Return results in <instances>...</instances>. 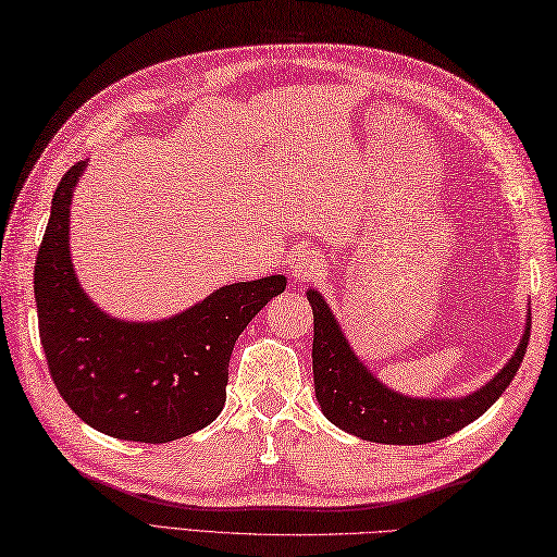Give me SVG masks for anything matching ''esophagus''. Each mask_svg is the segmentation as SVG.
Returning a JSON list of instances; mask_svg holds the SVG:
<instances>
[{
  "instance_id": "1",
  "label": "esophagus",
  "mask_w": 557,
  "mask_h": 557,
  "mask_svg": "<svg viewBox=\"0 0 557 557\" xmlns=\"http://www.w3.org/2000/svg\"><path fill=\"white\" fill-rule=\"evenodd\" d=\"M289 270L294 280L306 282L313 275H318V270H321V260H318L311 251H297L289 258Z\"/></svg>"
}]
</instances>
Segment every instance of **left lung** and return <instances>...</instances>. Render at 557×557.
Returning a JSON list of instances; mask_svg holds the SVG:
<instances>
[{
  "label": "left lung",
  "mask_w": 557,
  "mask_h": 557,
  "mask_svg": "<svg viewBox=\"0 0 557 557\" xmlns=\"http://www.w3.org/2000/svg\"><path fill=\"white\" fill-rule=\"evenodd\" d=\"M313 309V383L325 417L361 441L385 445H423L453 435L476 421L498 399L522 363L531 315L522 342L503 371L476 393L455 399L407 397L385 387L351 351L333 311L315 289L306 292Z\"/></svg>",
  "instance_id": "1"
}]
</instances>
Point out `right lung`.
Wrapping results in <instances>:
<instances>
[{
	"label": "right lung",
	"mask_w": 557,
	"mask_h": 557,
	"mask_svg": "<svg viewBox=\"0 0 557 557\" xmlns=\"http://www.w3.org/2000/svg\"><path fill=\"white\" fill-rule=\"evenodd\" d=\"M86 160L59 182L35 258V301L47 369L71 411L104 435L170 443L218 419L234 342L285 275L220 287L168 321L126 323L81 289L69 251V208Z\"/></svg>",
	"instance_id": "obj_1"
}]
</instances>
